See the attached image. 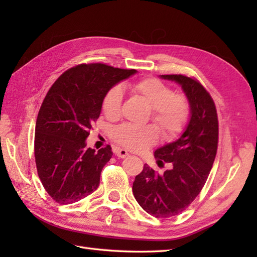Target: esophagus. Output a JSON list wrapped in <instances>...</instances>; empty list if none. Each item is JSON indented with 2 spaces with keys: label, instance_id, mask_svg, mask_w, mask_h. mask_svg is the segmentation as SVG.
<instances>
[{
  "label": "esophagus",
  "instance_id": "34e87169",
  "mask_svg": "<svg viewBox=\"0 0 257 257\" xmlns=\"http://www.w3.org/2000/svg\"><path fill=\"white\" fill-rule=\"evenodd\" d=\"M113 154L116 155L118 158H125L129 156V152L124 149H120V148H116L113 149Z\"/></svg>",
  "mask_w": 257,
  "mask_h": 257
}]
</instances>
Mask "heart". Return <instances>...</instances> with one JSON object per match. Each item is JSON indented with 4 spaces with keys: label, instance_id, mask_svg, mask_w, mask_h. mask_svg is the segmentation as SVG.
Here are the masks:
<instances>
[{
    "label": "heart",
    "instance_id": "obj_1",
    "mask_svg": "<svg viewBox=\"0 0 257 257\" xmlns=\"http://www.w3.org/2000/svg\"><path fill=\"white\" fill-rule=\"evenodd\" d=\"M132 89L152 109L151 118L161 137L171 139L181 132L190 111L188 99L183 95L174 94L172 88L156 78L137 81ZM122 98L121 87L114 86L107 91L102 100V111L108 119L116 120L120 117ZM157 129L152 125L127 123L114 129L112 138L124 148L140 151L156 143Z\"/></svg>",
    "mask_w": 257,
    "mask_h": 257
}]
</instances>
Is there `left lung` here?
I'll return each instance as SVG.
<instances>
[{
    "label": "left lung",
    "instance_id": "obj_1",
    "mask_svg": "<svg viewBox=\"0 0 257 257\" xmlns=\"http://www.w3.org/2000/svg\"><path fill=\"white\" fill-rule=\"evenodd\" d=\"M181 86L190 116L181 136L155 151L158 165L170 163L163 173L148 165L135 179L133 192L143 209L156 217L178 215L192 203L206 181L217 150L219 122L215 105L199 81L183 75H160Z\"/></svg>",
    "mask_w": 257,
    "mask_h": 257
}]
</instances>
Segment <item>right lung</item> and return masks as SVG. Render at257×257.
Listing matches in <instances>:
<instances>
[{
    "label": "right lung",
    "mask_w": 257,
    "mask_h": 257,
    "mask_svg": "<svg viewBox=\"0 0 257 257\" xmlns=\"http://www.w3.org/2000/svg\"><path fill=\"white\" fill-rule=\"evenodd\" d=\"M137 73L105 64H83L65 72L48 90L35 127V161L42 184L59 204L77 202L98 188L111 147L87 148L103 97Z\"/></svg>",
    "instance_id": "1"
}]
</instances>
